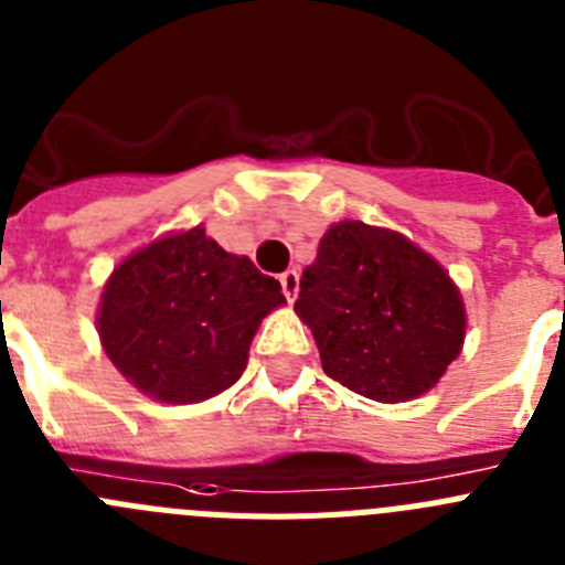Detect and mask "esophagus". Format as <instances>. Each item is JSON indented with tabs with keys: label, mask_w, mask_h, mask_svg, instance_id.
Masks as SVG:
<instances>
[{
	"label": "esophagus",
	"mask_w": 565,
	"mask_h": 565,
	"mask_svg": "<svg viewBox=\"0 0 565 565\" xmlns=\"http://www.w3.org/2000/svg\"><path fill=\"white\" fill-rule=\"evenodd\" d=\"M279 286H282V294H286L288 302H294V297H297V291H299L297 268H288V271L279 274Z\"/></svg>",
	"instance_id": "34e87169"
}]
</instances>
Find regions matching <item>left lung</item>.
I'll use <instances>...</instances> for the list:
<instances>
[{"label": "left lung", "instance_id": "1", "mask_svg": "<svg viewBox=\"0 0 565 565\" xmlns=\"http://www.w3.org/2000/svg\"><path fill=\"white\" fill-rule=\"evenodd\" d=\"M322 370L377 403L420 397L465 341V302L443 266L401 232L341 221L324 232L294 302Z\"/></svg>", "mask_w": 565, "mask_h": 565}]
</instances>
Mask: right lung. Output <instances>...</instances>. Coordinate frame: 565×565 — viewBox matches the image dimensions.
<instances>
[{
	"label": "right lung",
	"instance_id": "1",
	"mask_svg": "<svg viewBox=\"0 0 565 565\" xmlns=\"http://www.w3.org/2000/svg\"><path fill=\"white\" fill-rule=\"evenodd\" d=\"M282 288L204 226L170 232L114 268L97 333L128 384L153 401L199 403L243 375L248 344Z\"/></svg>",
	"mask_w": 565,
	"mask_h": 565
}]
</instances>
